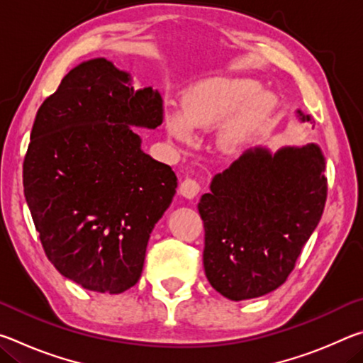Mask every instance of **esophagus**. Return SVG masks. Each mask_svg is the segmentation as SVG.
Here are the masks:
<instances>
[{
  "label": "esophagus",
  "instance_id": "34e87169",
  "mask_svg": "<svg viewBox=\"0 0 363 363\" xmlns=\"http://www.w3.org/2000/svg\"><path fill=\"white\" fill-rule=\"evenodd\" d=\"M200 189H201V184L196 179H194V177H186V179L181 182V187H179L181 194L186 196V199H194V196L199 195Z\"/></svg>",
  "mask_w": 363,
  "mask_h": 363
}]
</instances>
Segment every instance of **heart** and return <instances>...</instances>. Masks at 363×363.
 <instances>
[{
  "label": "heart",
  "mask_w": 363,
  "mask_h": 363,
  "mask_svg": "<svg viewBox=\"0 0 363 363\" xmlns=\"http://www.w3.org/2000/svg\"><path fill=\"white\" fill-rule=\"evenodd\" d=\"M256 84L247 79L214 78L203 82L186 96L182 112H168L167 123L173 136L179 140L192 138V130H203L218 125L243 106L255 94ZM266 99H256L243 108L242 121L232 125L224 134L225 143H233L240 136L242 123L259 118L266 113Z\"/></svg>",
  "instance_id": "1"
}]
</instances>
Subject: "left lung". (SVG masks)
I'll return each instance as SVG.
<instances>
[{
  "label": "left lung",
  "mask_w": 363,
  "mask_h": 363,
  "mask_svg": "<svg viewBox=\"0 0 363 363\" xmlns=\"http://www.w3.org/2000/svg\"><path fill=\"white\" fill-rule=\"evenodd\" d=\"M301 120L309 121V115ZM325 160L315 144L277 153L255 149L216 174L201 195L206 279L232 301L285 284L327 201Z\"/></svg>",
  "instance_id": "obj_1"
}]
</instances>
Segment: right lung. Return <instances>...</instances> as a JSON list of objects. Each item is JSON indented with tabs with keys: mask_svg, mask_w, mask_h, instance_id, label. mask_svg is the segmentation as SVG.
<instances>
[{
	"mask_svg": "<svg viewBox=\"0 0 363 363\" xmlns=\"http://www.w3.org/2000/svg\"><path fill=\"white\" fill-rule=\"evenodd\" d=\"M162 123L158 91L134 89L106 59L70 70L36 112L23 194L48 259L86 290L118 294L143 274L177 177L140 150L131 126Z\"/></svg>",
	"mask_w": 363,
	"mask_h": 363,
	"instance_id": "right-lung-1",
	"label": "right lung"
}]
</instances>
